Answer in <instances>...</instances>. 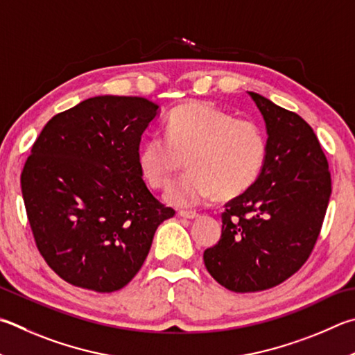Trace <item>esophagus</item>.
<instances>
[{
  "instance_id": "obj_1",
  "label": "esophagus",
  "mask_w": 355,
  "mask_h": 355,
  "mask_svg": "<svg viewBox=\"0 0 355 355\" xmlns=\"http://www.w3.org/2000/svg\"><path fill=\"white\" fill-rule=\"evenodd\" d=\"M178 216L183 217V218H189V220H192V218H197L198 217V212H196V211H180Z\"/></svg>"
}]
</instances>
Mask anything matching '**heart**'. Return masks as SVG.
<instances>
[{
	"instance_id": "b5f03b06",
	"label": "heart",
	"mask_w": 355,
	"mask_h": 355,
	"mask_svg": "<svg viewBox=\"0 0 355 355\" xmlns=\"http://www.w3.org/2000/svg\"><path fill=\"white\" fill-rule=\"evenodd\" d=\"M267 157V138L259 124L208 104L188 102L172 110L164 138L141 146L139 171L152 188H166L183 169L189 173L166 191V202L197 206L216 194L233 198L259 178Z\"/></svg>"
}]
</instances>
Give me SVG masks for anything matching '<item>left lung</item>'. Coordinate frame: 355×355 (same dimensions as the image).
<instances>
[{
    "mask_svg": "<svg viewBox=\"0 0 355 355\" xmlns=\"http://www.w3.org/2000/svg\"><path fill=\"white\" fill-rule=\"evenodd\" d=\"M267 128V157L256 183L230 200L222 236L203 261L225 288L247 293L298 272L318 239L331 197V172L312 127L293 112L248 92Z\"/></svg>",
    "mask_w": 355,
    "mask_h": 355,
    "instance_id": "8db88e82",
    "label": "left lung"
}]
</instances>
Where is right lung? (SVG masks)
Here are the masks:
<instances>
[{"instance_id":"obj_1","label":"right lung","mask_w":355,"mask_h":355,"mask_svg":"<svg viewBox=\"0 0 355 355\" xmlns=\"http://www.w3.org/2000/svg\"><path fill=\"white\" fill-rule=\"evenodd\" d=\"M158 105L96 96L55 114L21 172L37 248L62 279L110 293L130 282L159 223L175 214L152 196L138 166L141 135Z\"/></svg>"}]
</instances>
